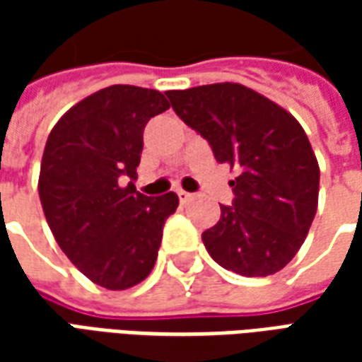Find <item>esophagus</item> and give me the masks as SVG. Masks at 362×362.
Segmentation results:
<instances>
[{"mask_svg": "<svg viewBox=\"0 0 362 362\" xmlns=\"http://www.w3.org/2000/svg\"><path fill=\"white\" fill-rule=\"evenodd\" d=\"M178 197H180L182 204H186L189 197H192V194H188V192H184V189H178Z\"/></svg>", "mask_w": 362, "mask_h": 362, "instance_id": "esophagus-1", "label": "esophagus"}]
</instances>
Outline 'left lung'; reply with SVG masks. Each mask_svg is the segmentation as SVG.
<instances>
[{
  "instance_id": "1",
  "label": "left lung",
  "mask_w": 362,
  "mask_h": 362,
  "mask_svg": "<svg viewBox=\"0 0 362 362\" xmlns=\"http://www.w3.org/2000/svg\"><path fill=\"white\" fill-rule=\"evenodd\" d=\"M174 112L238 176L233 205L202 240L221 267L266 277L300 250L318 207L320 166L303 126L279 104L240 83L166 90Z\"/></svg>"
}]
</instances>
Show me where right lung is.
I'll return each instance as SVG.
<instances>
[{
  "label": "right lung",
  "mask_w": 362,
  "mask_h": 362,
  "mask_svg": "<svg viewBox=\"0 0 362 362\" xmlns=\"http://www.w3.org/2000/svg\"><path fill=\"white\" fill-rule=\"evenodd\" d=\"M168 108L158 90L112 85L71 106L48 135L38 178L48 227L71 264L104 288L124 291L149 275L178 207L174 192L147 197L132 182L143 129Z\"/></svg>",
  "instance_id": "add662e5"
}]
</instances>
